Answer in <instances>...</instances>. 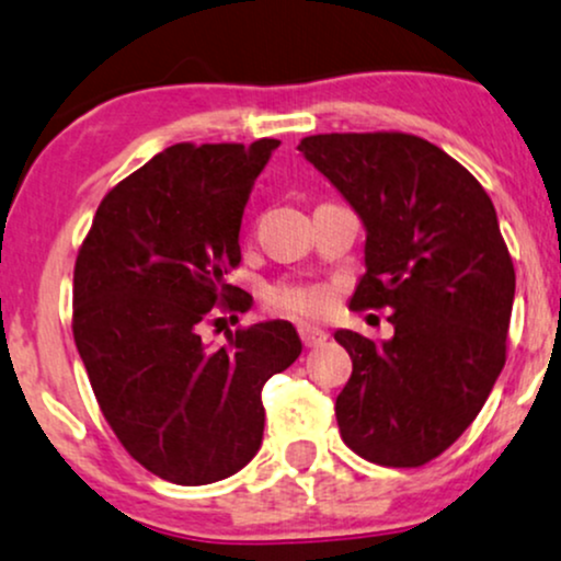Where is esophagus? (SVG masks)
<instances>
[{"label": "esophagus", "instance_id": "1", "mask_svg": "<svg viewBox=\"0 0 561 561\" xmlns=\"http://www.w3.org/2000/svg\"><path fill=\"white\" fill-rule=\"evenodd\" d=\"M298 334H300L302 345H306V347H317L321 343H327V337H330V334L321 330V327H311V324L298 327Z\"/></svg>", "mask_w": 561, "mask_h": 561}]
</instances>
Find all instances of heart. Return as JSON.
<instances>
[{
    "label": "heart",
    "mask_w": 561,
    "mask_h": 561,
    "mask_svg": "<svg viewBox=\"0 0 561 561\" xmlns=\"http://www.w3.org/2000/svg\"><path fill=\"white\" fill-rule=\"evenodd\" d=\"M330 293L308 282H279L266 289V306L287 319H317L330 311Z\"/></svg>",
    "instance_id": "1"
}]
</instances>
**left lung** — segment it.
<instances>
[{"label":"left lung","mask_w":561,"mask_h":561,"mask_svg":"<svg viewBox=\"0 0 561 561\" xmlns=\"http://www.w3.org/2000/svg\"><path fill=\"white\" fill-rule=\"evenodd\" d=\"M298 150L366 227L353 311H392L375 343L340 330L353 371L334 403L345 446L382 467H422L459 440L506 364L514 263L478 179L403 131L317 134Z\"/></svg>","instance_id":"1"}]
</instances>
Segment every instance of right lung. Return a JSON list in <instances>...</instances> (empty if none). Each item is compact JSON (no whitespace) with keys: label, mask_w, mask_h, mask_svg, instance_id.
<instances>
[{"label":"right lung","mask_w":561,"mask_h":561,"mask_svg":"<svg viewBox=\"0 0 561 561\" xmlns=\"http://www.w3.org/2000/svg\"><path fill=\"white\" fill-rule=\"evenodd\" d=\"M276 139L165 147L102 197L73 268V340L115 437L176 485L224 480L259 454L261 390L300 356L289 321L199 327L248 311L227 276L240 224Z\"/></svg>","instance_id":"add662e5"}]
</instances>
